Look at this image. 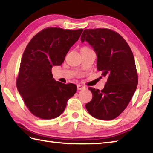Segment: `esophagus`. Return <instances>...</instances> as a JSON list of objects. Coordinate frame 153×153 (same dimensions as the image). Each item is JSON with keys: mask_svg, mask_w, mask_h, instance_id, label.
<instances>
[{"mask_svg": "<svg viewBox=\"0 0 153 153\" xmlns=\"http://www.w3.org/2000/svg\"><path fill=\"white\" fill-rule=\"evenodd\" d=\"M77 90H83V89L84 88V86H82V85H80V84H78L77 86Z\"/></svg>", "mask_w": 153, "mask_h": 153, "instance_id": "34e87169", "label": "esophagus"}]
</instances>
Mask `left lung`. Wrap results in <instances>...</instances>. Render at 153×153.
I'll list each match as a JSON object with an SVG mask.
<instances>
[{"instance_id":"1","label":"left lung","mask_w":153,"mask_h":153,"mask_svg":"<svg viewBox=\"0 0 153 153\" xmlns=\"http://www.w3.org/2000/svg\"><path fill=\"white\" fill-rule=\"evenodd\" d=\"M81 40L94 48L97 69L107 77L102 90L88 88L92 98L86 105V109L98 120H113L125 110L138 85L132 51L122 36L107 28L84 30Z\"/></svg>"}]
</instances>
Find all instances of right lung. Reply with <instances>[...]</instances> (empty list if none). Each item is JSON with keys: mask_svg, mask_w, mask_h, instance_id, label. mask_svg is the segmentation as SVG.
Listing matches in <instances>:
<instances>
[{"mask_svg": "<svg viewBox=\"0 0 153 153\" xmlns=\"http://www.w3.org/2000/svg\"><path fill=\"white\" fill-rule=\"evenodd\" d=\"M82 29L47 27L31 39L23 54L16 85L28 109L43 120L59 117L77 91L74 84L56 82L52 67L61 65Z\"/></svg>", "mask_w": 153, "mask_h": 153, "instance_id": "obj_1", "label": "right lung"}]
</instances>
